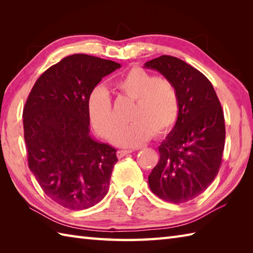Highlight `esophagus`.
<instances>
[{"label":"esophagus","mask_w":253,"mask_h":253,"mask_svg":"<svg viewBox=\"0 0 253 253\" xmlns=\"http://www.w3.org/2000/svg\"><path fill=\"white\" fill-rule=\"evenodd\" d=\"M131 152H132L131 150H118V151L116 152V154H117V158H118V159H122V158L125 157V155L129 154V153H131Z\"/></svg>","instance_id":"34e87169"}]
</instances>
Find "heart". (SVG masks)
I'll list each match as a JSON object with an SVG mask.
<instances>
[{"label": "heart", "instance_id": "obj_1", "mask_svg": "<svg viewBox=\"0 0 253 253\" xmlns=\"http://www.w3.org/2000/svg\"><path fill=\"white\" fill-rule=\"evenodd\" d=\"M121 94L133 100L129 113L131 123L114 132L116 146L133 148L154 136L161 137L175 125L179 113L178 92L169 79L158 78L142 67H132L114 82ZM87 114L95 132L110 138L115 128L112 99L102 85L91 89L87 98Z\"/></svg>", "mask_w": 253, "mask_h": 253}]
</instances>
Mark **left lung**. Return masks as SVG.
<instances>
[{
  "label": "left lung",
  "instance_id": "1",
  "mask_svg": "<svg viewBox=\"0 0 253 253\" xmlns=\"http://www.w3.org/2000/svg\"><path fill=\"white\" fill-rule=\"evenodd\" d=\"M170 80L179 98L175 126L159 147L149 175L154 195L170 203L190 201L211 185L222 163L225 121L212 84L179 58L162 55L144 64Z\"/></svg>",
  "mask_w": 253,
  "mask_h": 253
}]
</instances>
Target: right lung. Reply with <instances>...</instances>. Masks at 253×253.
Masks as SVG:
<instances>
[{
    "instance_id": "right-lung-1",
    "label": "right lung",
    "mask_w": 253,
    "mask_h": 253,
    "mask_svg": "<svg viewBox=\"0 0 253 253\" xmlns=\"http://www.w3.org/2000/svg\"><path fill=\"white\" fill-rule=\"evenodd\" d=\"M121 64L87 54L64 57L32 87L24 107L29 169L42 190L69 210L93 207L109 190L116 150L90 136L87 98Z\"/></svg>"
}]
</instances>
